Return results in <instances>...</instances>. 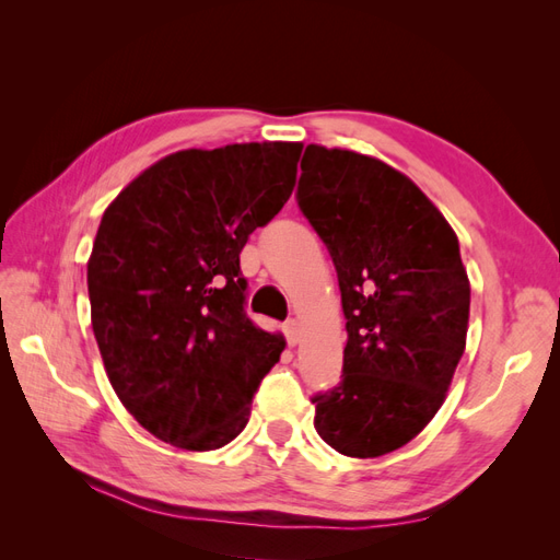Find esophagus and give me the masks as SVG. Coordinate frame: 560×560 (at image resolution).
<instances>
[{"label":"esophagus","mask_w":560,"mask_h":560,"mask_svg":"<svg viewBox=\"0 0 560 560\" xmlns=\"http://www.w3.org/2000/svg\"><path fill=\"white\" fill-rule=\"evenodd\" d=\"M282 331H284V338H287V346L299 343V322L296 319H287Z\"/></svg>","instance_id":"1"}]
</instances>
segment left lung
Wrapping results in <instances>:
<instances>
[{"instance_id":"1","label":"left lung","mask_w":560,"mask_h":560,"mask_svg":"<svg viewBox=\"0 0 560 560\" xmlns=\"http://www.w3.org/2000/svg\"><path fill=\"white\" fill-rule=\"evenodd\" d=\"M296 202L336 266L348 343L336 387L311 397L338 453L397 451L444 404L465 352L469 280L453 229L371 156L308 144Z\"/></svg>"}]
</instances>
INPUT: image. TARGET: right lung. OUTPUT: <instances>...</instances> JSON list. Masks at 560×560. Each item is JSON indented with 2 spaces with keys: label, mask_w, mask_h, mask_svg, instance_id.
Listing matches in <instances>:
<instances>
[{
  "label": "right lung",
  "mask_w": 560,
  "mask_h": 560,
  "mask_svg": "<svg viewBox=\"0 0 560 560\" xmlns=\"http://www.w3.org/2000/svg\"><path fill=\"white\" fill-rule=\"evenodd\" d=\"M299 142L165 156L105 210L89 259L93 334L140 425L186 451L238 436L284 338L245 313L241 252L296 182Z\"/></svg>",
  "instance_id": "1"
}]
</instances>
